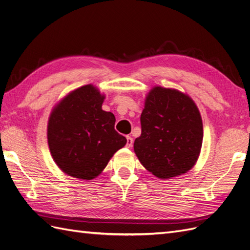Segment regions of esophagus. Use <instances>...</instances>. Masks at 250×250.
Masks as SVG:
<instances>
[{"mask_svg": "<svg viewBox=\"0 0 250 250\" xmlns=\"http://www.w3.org/2000/svg\"><path fill=\"white\" fill-rule=\"evenodd\" d=\"M126 140H127V143H126V147L130 148V147L132 146V144H133V139H132L131 137H129V135H127V137H126Z\"/></svg>", "mask_w": 250, "mask_h": 250, "instance_id": "obj_1", "label": "esophagus"}]
</instances>
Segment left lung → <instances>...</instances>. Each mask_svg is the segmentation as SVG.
Masks as SVG:
<instances>
[{
	"label": "left lung",
	"instance_id": "8db88e82",
	"mask_svg": "<svg viewBox=\"0 0 250 250\" xmlns=\"http://www.w3.org/2000/svg\"><path fill=\"white\" fill-rule=\"evenodd\" d=\"M141 137L133 148L139 161L158 178L190 170L199 156L202 120L190 97L176 89L153 87L141 115Z\"/></svg>",
	"mask_w": 250,
	"mask_h": 250
}]
</instances>
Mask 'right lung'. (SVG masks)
Wrapping results in <instances>:
<instances>
[{
	"mask_svg": "<svg viewBox=\"0 0 250 250\" xmlns=\"http://www.w3.org/2000/svg\"><path fill=\"white\" fill-rule=\"evenodd\" d=\"M103 100L95 86L84 85L67 95L51 113L49 148L56 165L70 176L95 178L127 142L115 129L113 113L102 110Z\"/></svg>",
	"mask_w": 250,
	"mask_h": 250,
	"instance_id": "right-lung-1",
	"label": "right lung"
}]
</instances>
